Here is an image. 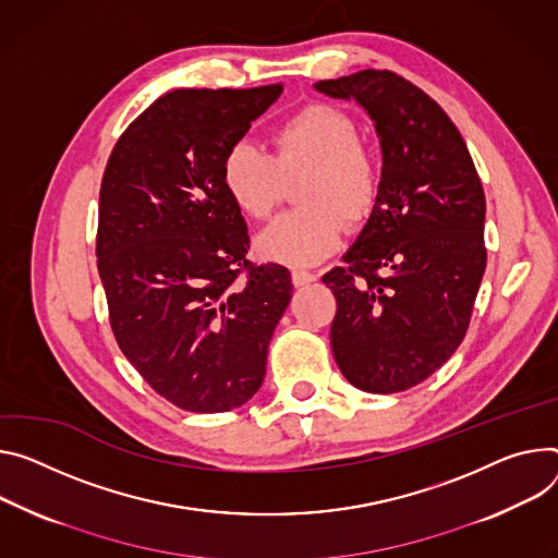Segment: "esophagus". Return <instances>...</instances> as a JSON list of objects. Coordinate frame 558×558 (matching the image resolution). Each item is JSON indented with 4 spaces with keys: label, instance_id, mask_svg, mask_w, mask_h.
Instances as JSON below:
<instances>
[{
    "label": "esophagus",
    "instance_id": "esophagus-1",
    "mask_svg": "<svg viewBox=\"0 0 558 558\" xmlns=\"http://www.w3.org/2000/svg\"><path fill=\"white\" fill-rule=\"evenodd\" d=\"M314 280H316V274H312V271H300V269L291 271L293 287H305V284H312Z\"/></svg>",
    "mask_w": 558,
    "mask_h": 558
}]
</instances>
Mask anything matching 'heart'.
I'll return each mask as SVG.
<instances>
[{"label":"heart","instance_id":"heart-1","mask_svg":"<svg viewBox=\"0 0 558 558\" xmlns=\"http://www.w3.org/2000/svg\"><path fill=\"white\" fill-rule=\"evenodd\" d=\"M274 156L253 142H235L222 160V184L233 205L253 220H267L284 197V180L302 175V207L280 216L256 240L265 260L312 267L340 244L344 222L363 225L380 195V165L361 142L349 113L314 102L289 116L271 135Z\"/></svg>","mask_w":558,"mask_h":558}]
</instances>
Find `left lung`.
<instances>
[{"label": "left lung", "instance_id": "obj_1", "mask_svg": "<svg viewBox=\"0 0 558 558\" xmlns=\"http://www.w3.org/2000/svg\"><path fill=\"white\" fill-rule=\"evenodd\" d=\"M356 99L383 148L376 207L323 282L336 295L331 349L369 393L404 391L463 342L485 274V193L468 144L434 99L391 71L314 84Z\"/></svg>", "mask_w": 558, "mask_h": 558}]
</instances>
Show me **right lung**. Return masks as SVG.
<instances>
[{
	"instance_id": "obj_1",
	"label": "right lung",
	"mask_w": 558,
	"mask_h": 558,
	"mask_svg": "<svg viewBox=\"0 0 558 558\" xmlns=\"http://www.w3.org/2000/svg\"><path fill=\"white\" fill-rule=\"evenodd\" d=\"M282 86L178 88L120 135L99 189L97 271L116 340L175 408L229 412L256 393L291 300L280 265L246 260L222 160Z\"/></svg>"
}]
</instances>
